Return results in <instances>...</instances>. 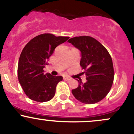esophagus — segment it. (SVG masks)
I'll return each instance as SVG.
<instances>
[{
  "label": "esophagus",
  "instance_id": "34e87169",
  "mask_svg": "<svg viewBox=\"0 0 134 134\" xmlns=\"http://www.w3.org/2000/svg\"><path fill=\"white\" fill-rule=\"evenodd\" d=\"M64 80H70L71 79V78H70V77H68V76H64Z\"/></svg>",
  "mask_w": 134,
  "mask_h": 134
}]
</instances>
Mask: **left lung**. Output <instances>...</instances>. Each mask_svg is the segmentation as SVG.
Listing matches in <instances>:
<instances>
[{
    "label": "left lung",
    "mask_w": 134,
    "mask_h": 134,
    "mask_svg": "<svg viewBox=\"0 0 134 134\" xmlns=\"http://www.w3.org/2000/svg\"><path fill=\"white\" fill-rule=\"evenodd\" d=\"M68 42L81 51L80 65L85 71L86 82L78 80L79 86L72 90V94L80 102L94 104L108 94L114 79L113 62L110 53L103 44L93 37L76 36Z\"/></svg>",
    "instance_id": "obj_1"
}]
</instances>
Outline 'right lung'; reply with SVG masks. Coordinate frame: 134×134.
Returning a JSON list of instances; mask_svg holds the SVG:
<instances>
[{
  "label": "right lung",
  "instance_id": "add662e5",
  "mask_svg": "<svg viewBox=\"0 0 134 134\" xmlns=\"http://www.w3.org/2000/svg\"><path fill=\"white\" fill-rule=\"evenodd\" d=\"M69 38L41 34L31 40L23 48L18 62V80L30 99L43 103L55 96L57 85L63 77L44 74L43 69L55 48Z\"/></svg>",
  "mask_w": 134,
  "mask_h": 134
}]
</instances>
